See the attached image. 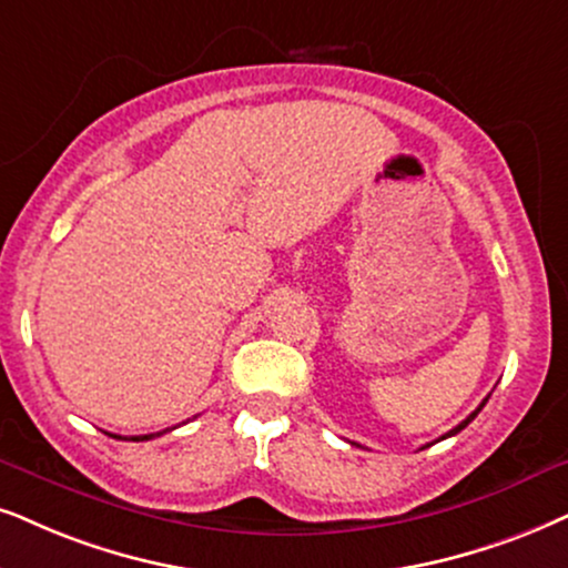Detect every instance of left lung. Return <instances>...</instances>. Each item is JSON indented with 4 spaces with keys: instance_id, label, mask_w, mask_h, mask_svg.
Instances as JSON below:
<instances>
[{
    "instance_id": "8db88e82",
    "label": "left lung",
    "mask_w": 568,
    "mask_h": 568,
    "mask_svg": "<svg viewBox=\"0 0 568 568\" xmlns=\"http://www.w3.org/2000/svg\"><path fill=\"white\" fill-rule=\"evenodd\" d=\"M485 404H487V398H485V400H483V404H479V406H477V408H475V412H471V414H469V416H466V419H464V422H462V425H456V427H454V429H450V433H445V435H443V437H440V440H445V437H450V435H456V433H462V429H464V427H466V425H469V422H471V419H475V416H477V414H479V412H483V406H485Z\"/></svg>"
}]
</instances>
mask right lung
I'll use <instances>...</instances> for the list:
<instances>
[{
  "label": "right lung",
  "instance_id": "right-lung-1",
  "mask_svg": "<svg viewBox=\"0 0 568 568\" xmlns=\"http://www.w3.org/2000/svg\"><path fill=\"white\" fill-rule=\"evenodd\" d=\"M164 433H170V429H164ZM156 435H162V433H156ZM112 437H118V440H135V443H139V440H152L154 435H133V437H120V435H112Z\"/></svg>",
  "mask_w": 568,
  "mask_h": 568
}]
</instances>
